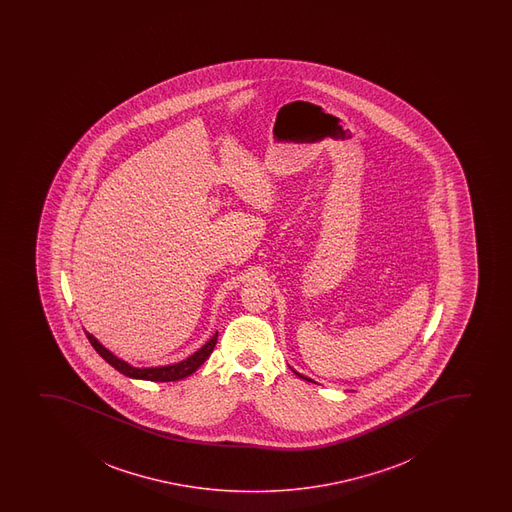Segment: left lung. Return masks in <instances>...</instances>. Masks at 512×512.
Here are the masks:
<instances>
[{"mask_svg": "<svg viewBox=\"0 0 512 512\" xmlns=\"http://www.w3.org/2000/svg\"><path fill=\"white\" fill-rule=\"evenodd\" d=\"M290 369H292V367H290ZM292 372H294V374H297V376H299L300 379H304V381L314 382V384H316V381H312L311 377L302 376V374H299V372L295 371V369H292Z\"/></svg>", "mask_w": 512, "mask_h": 512, "instance_id": "8db88e82", "label": "left lung"}]
</instances>
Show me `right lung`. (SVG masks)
I'll use <instances>...</instances> for the list:
<instances>
[{
	"label": "right lung",
	"mask_w": 512,
	"mask_h": 512,
	"mask_svg": "<svg viewBox=\"0 0 512 512\" xmlns=\"http://www.w3.org/2000/svg\"><path fill=\"white\" fill-rule=\"evenodd\" d=\"M87 338H89L92 347L95 348V352L99 353L102 359L106 360L107 364H111L116 371L121 372L126 377L131 379H138V381H153V382H172L181 381L184 377L191 376L193 372L198 371L203 362H205L210 355H212L213 348L217 345L218 331L215 335L206 341L205 345L196 350L193 355H189L188 359L176 362V364L169 365H155V367H135L126 360L119 359L118 355L104 347L92 333L85 331Z\"/></svg>",
	"instance_id": "obj_1"
}]
</instances>
